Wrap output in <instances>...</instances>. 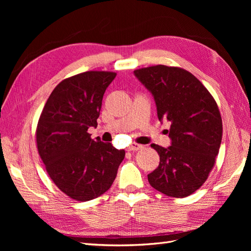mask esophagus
<instances>
[{"instance_id": "esophagus-1", "label": "esophagus", "mask_w": 251, "mask_h": 251, "mask_svg": "<svg viewBox=\"0 0 251 251\" xmlns=\"http://www.w3.org/2000/svg\"><path fill=\"white\" fill-rule=\"evenodd\" d=\"M143 148V146H141V144H138V143H131L130 146L127 147V151H138V150H141Z\"/></svg>"}]
</instances>
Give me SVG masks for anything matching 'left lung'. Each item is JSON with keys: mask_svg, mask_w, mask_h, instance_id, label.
<instances>
[{"mask_svg": "<svg viewBox=\"0 0 251 251\" xmlns=\"http://www.w3.org/2000/svg\"><path fill=\"white\" fill-rule=\"evenodd\" d=\"M134 75L153 95L158 119L171 123V146H151L160 163L148 180L158 192L184 198L206 181L215 164L223 132L218 105L202 82L181 68L158 65Z\"/></svg>", "mask_w": 251, "mask_h": 251, "instance_id": "8db88e82", "label": "left lung"}]
</instances>
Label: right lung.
<instances>
[{"instance_id":"add662e5","label":"right lung","mask_w":251,"mask_h":251,"mask_svg":"<svg viewBox=\"0 0 251 251\" xmlns=\"http://www.w3.org/2000/svg\"><path fill=\"white\" fill-rule=\"evenodd\" d=\"M116 73L88 71L60 81L43 109L36 128L39 154L50 178L70 198L89 201L113 184L125 150L91 138L102 97Z\"/></svg>"}]
</instances>
